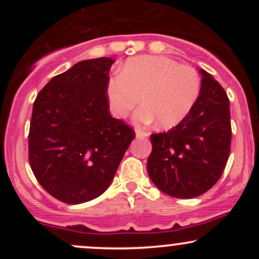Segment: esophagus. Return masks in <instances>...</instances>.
I'll return each instance as SVG.
<instances>
[{"label":"esophagus","instance_id":"34e87169","mask_svg":"<svg viewBox=\"0 0 259 259\" xmlns=\"http://www.w3.org/2000/svg\"><path fill=\"white\" fill-rule=\"evenodd\" d=\"M136 136H138V138H147L148 135H150V133L148 132H145V130H142V129H136Z\"/></svg>","mask_w":259,"mask_h":259}]
</instances>
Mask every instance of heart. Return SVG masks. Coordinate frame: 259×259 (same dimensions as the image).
Segmentation results:
<instances>
[{"instance_id": "heart-1", "label": "heart", "mask_w": 259, "mask_h": 259, "mask_svg": "<svg viewBox=\"0 0 259 259\" xmlns=\"http://www.w3.org/2000/svg\"><path fill=\"white\" fill-rule=\"evenodd\" d=\"M200 74L163 56H139L123 65L121 74L107 82V99L114 117L126 118L141 102L134 115L140 125L158 120L162 127L178 125L191 113L201 95Z\"/></svg>"}]
</instances>
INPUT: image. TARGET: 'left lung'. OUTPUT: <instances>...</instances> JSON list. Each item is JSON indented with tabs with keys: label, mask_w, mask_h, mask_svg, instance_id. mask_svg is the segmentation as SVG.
Here are the masks:
<instances>
[{
	"label": "left lung",
	"mask_w": 259,
	"mask_h": 259,
	"mask_svg": "<svg viewBox=\"0 0 259 259\" xmlns=\"http://www.w3.org/2000/svg\"><path fill=\"white\" fill-rule=\"evenodd\" d=\"M202 88L191 113L167 133L152 134L147 160L151 180L177 198L197 197L221 179L231 145L228 95L201 69Z\"/></svg>",
	"instance_id": "obj_1"
}]
</instances>
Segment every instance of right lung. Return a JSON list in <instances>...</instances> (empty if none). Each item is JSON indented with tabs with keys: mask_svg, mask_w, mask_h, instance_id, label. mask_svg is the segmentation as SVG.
Segmentation results:
<instances>
[{
	"mask_svg": "<svg viewBox=\"0 0 259 259\" xmlns=\"http://www.w3.org/2000/svg\"><path fill=\"white\" fill-rule=\"evenodd\" d=\"M112 58L86 59L38 92L29 130V162L40 185L69 204L99 197L111 185L133 127L109 114Z\"/></svg>",
	"mask_w": 259,
	"mask_h": 259,
	"instance_id": "right-lung-1",
	"label": "right lung"
}]
</instances>
